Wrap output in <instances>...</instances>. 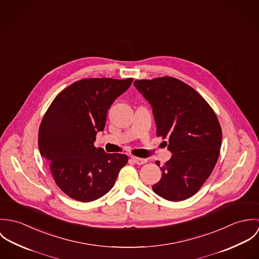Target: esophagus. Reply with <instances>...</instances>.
<instances>
[{
	"instance_id": "esophagus-1",
	"label": "esophagus",
	"mask_w": 259,
	"mask_h": 259,
	"mask_svg": "<svg viewBox=\"0 0 259 259\" xmlns=\"http://www.w3.org/2000/svg\"><path fill=\"white\" fill-rule=\"evenodd\" d=\"M132 159L137 163V164H144L146 163L148 160L146 158H140V157H136V156H132Z\"/></svg>"
}]
</instances>
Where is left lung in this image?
I'll return each instance as SVG.
<instances>
[{
	"label": "left lung",
	"instance_id": "obj_1",
	"mask_svg": "<svg viewBox=\"0 0 259 259\" xmlns=\"http://www.w3.org/2000/svg\"><path fill=\"white\" fill-rule=\"evenodd\" d=\"M134 84L152 109L156 135L168 139L172 153L159 167L162 176L152 190L167 200H185L198 191L215 166L222 139L219 119L205 100L180 79L164 76Z\"/></svg>",
	"mask_w": 259,
	"mask_h": 259
}]
</instances>
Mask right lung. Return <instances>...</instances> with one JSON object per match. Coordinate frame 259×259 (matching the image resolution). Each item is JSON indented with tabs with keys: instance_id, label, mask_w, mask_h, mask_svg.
<instances>
[{
	"instance_id": "obj_1",
	"label": "right lung",
	"mask_w": 259,
	"mask_h": 259,
	"mask_svg": "<svg viewBox=\"0 0 259 259\" xmlns=\"http://www.w3.org/2000/svg\"><path fill=\"white\" fill-rule=\"evenodd\" d=\"M133 78H85L75 81L56 97L38 130V149L49 163L57 185L81 202L108 193L127 155L107 153L94 146L103 132L114 100Z\"/></svg>"
}]
</instances>
